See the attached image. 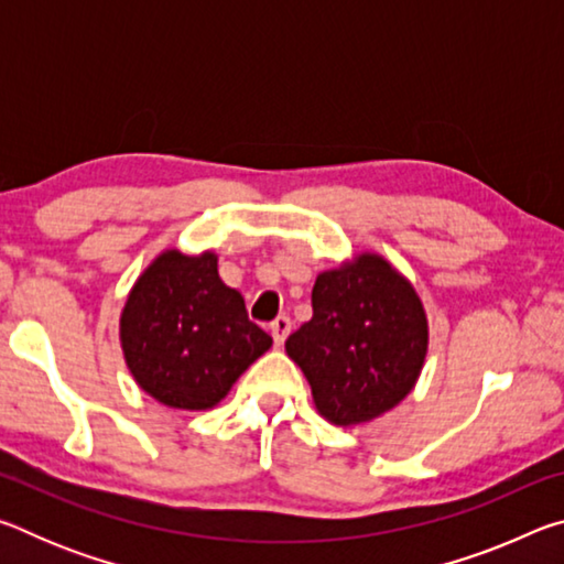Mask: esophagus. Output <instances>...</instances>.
I'll list each match as a JSON object with an SVG mask.
<instances>
[{
  "instance_id": "1",
  "label": "esophagus",
  "mask_w": 564,
  "mask_h": 564,
  "mask_svg": "<svg viewBox=\"0 0 564 564\" xmlns=\"http://www.w3.org/2000/svg\"><path fill=\"white\" fill-rule=\"evenodd\" d=\"M271 336H273V340L279 343V346H283V340L289 338V333H291V318L289 316H279L275 318L273 323H271Z\"/></svg>"
}]
</instances>
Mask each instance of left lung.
<instances>
[{"label":"left lung","mask_w":564,"mask_h":564,"mask_svg":"<svg viewBox=\"0 0 564 564\" xmlns=\"http://www.w3.org/2000/svg\"><path fill=\"white\" fill-rule=\"evenodd\" d=\"M313 318L285 340L323 417L366 423L395 408L423 368L427 321L403 275L380 256L326 271L311 293Z\"/></svg>","instance_id":"8db88e82"}]
</instances>
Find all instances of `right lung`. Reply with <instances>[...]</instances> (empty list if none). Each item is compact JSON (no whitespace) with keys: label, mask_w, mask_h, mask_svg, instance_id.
Masks as SVG:
<instances>
[{"label":"right lung","mask_w":564,"mask_h":564,"mask_svg":"<svg viewBox=\"0 0 564 564\" xmlns=\"http://www.w3.org/2000/svg\"><path fill=\"white\" fill-rule=\"evenodd\" d=\"M271 343L243 295L218 279L214 253H161L121 313L127 366L169 408H214Z\"/></svg>","instance_id":"right-lung-1"}]
</instances>
